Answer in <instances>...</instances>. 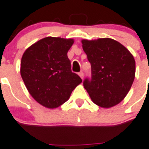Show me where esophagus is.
Here are the masks:
<instances>
[{
	"label": "esophagus",
	"mask_w": 149,
	"mask_h": 149,
	"mask_svg": "<svg viewBox=\"0 0 149 149\" xmlns=\"http://www.w3.org/2000/svg\"><path fill=\"white\" fill-rule=\"evenodd\" d=\"M79 76L81 77V79H83V77H84V73H83V72H79Z\"/></svg>",
	"instance_id": "obj_1"
}]
</instances>
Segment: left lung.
Returning a JSON list of instances; mask_svg holds the SVG:
<instances>
[{"mask_svg": "<svg viewBox=\"0 0 149 149\" xmlns=\"http://www.w3.org/2000/svg\"><path fill=\"white\" fill-rule=\"evenodd\" d=\"M82 48L91 63V78L83 86L95 104L107 108L126 97L134 81L136 62L120 42L108 38L82 40Z\"/></svg>", "mask_w": 149, "mask_h": 149, "instance_id": "8db88e82", "label": "left lung"}]
</instances>
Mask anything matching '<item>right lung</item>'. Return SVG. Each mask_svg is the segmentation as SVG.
I'll return each mask as SVG.
<instances>
[{"instance_id":"add662e5","label":"right lung","mask_w":149,"mask_h":149,"mask_svg":"<svg viewBox=\"0 0 149 149\" xmlns=\"http://www.w3.org/2000/svg\"><path fill=\"white\" fill-rule=\"evenodd\" d=\"M73 42V39L46 37L30 46L22 55V80L30 95L45 107H59L82 82L71 70L67 57Z\"/></svg>"}]
</instances>
